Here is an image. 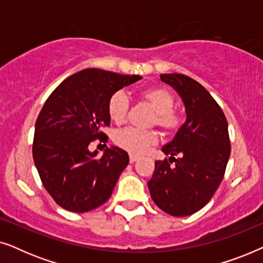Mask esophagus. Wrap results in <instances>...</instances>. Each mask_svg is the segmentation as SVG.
<instances>
[{
	"label": "esophagus",
	"mask_w": 263,
	"mask_h": 263,
	"mask_svg": "<svg viewBox=\"0 0 263 263\" xmlns=\"http://www.w3.org/2000/svg\"><path fill=\"white\" fill-rule=\"evenodd\" d=\"M138 159H139V157L135 156V154H129V161H130L132 164L135 163V161Z\"/></svg>",
	"instance_id": "34e87169"
}]
</instances>
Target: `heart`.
<instances>
[{
    "instance_id": "b5f03b06",
    "label": "heart",
    "mask_w": 263,
    "mask_h": 263,
    "mask_svg": "<svg viewBox=\"0 0 263 263\" xmlns=\"http://www.w3.org/2000/svg\"><path fill=\"white\" fill-rule=\"evenodd\" d=\"M141 98L154 110L151 125H157L165 134L174 135L183 125V116L172 109L175 98L168 89L164 87H148L140 93ZM129 100L123 92H115L107 103V112L111 120L122 123L127 117ZM159 141L156 130H138L134 128H124L115 134V142L122 148L134 154L146 152L149 147Z\"/></svg>"
}]
</instances>
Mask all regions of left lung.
<instances>
[{"label": "left lung", "mask_w": 263, "mask_h": 263, "mask_svg": "<svg viewBox=\"0 0 263 263\" xmlns=\"http://www.w3.org/2000/svg\"><path fill=\"white\" fill-rule=\"evenodd\" d=\"M184 103L186 121L161 151L171 156L156 161L148 189L154 203L165 213L186 217L200 211L224 178L231 143L228 121L210 92L184 74H161ZM175 155H179L176 160ZM175 161V166L171 164Z\"/></svg>", "instance_id": "obj_1"}]
</instances>
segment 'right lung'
<instances>
[{
    "instance_id": "right-lung-1",
    "label": "right lung",
    "mask_w": 263,
    "mask_h": 263,
    "mask_svg": "<svg viewBox=\"0 0 263 263\" xmlns=\"http://www.w3.org/2000/svg\"><path fill=\"white\" fill-rule=\"evenodd\" d=\"M140 79L89 68L61 82L43 105L32 154L43 185L64 210L85 213L110 199L129 163L128 153L106 147L96 158L98 152H89L88 145L107 141L103 128L110 125V97Z\"/></svg>"
}]
</instances>
